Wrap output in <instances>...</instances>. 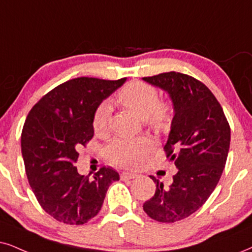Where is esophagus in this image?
Masks as SVG:
<instances>
[{
	"label": "esophagus",
	"mask_w": 252,
	"mask_h": 252,
	"mask_svg": "<svg viewBox=\"0 0 252 252\" xmlns=\"http://www.w3.org/2000/svg\"><path fill=\"white\" fill-rule=\"evenodd\" d=\"M137 177L136 173H131V172H123L121 174V179L122 180H129V179H135Z\"/></svg>",
	"instance_id": "34e87169"
}]
</instances>
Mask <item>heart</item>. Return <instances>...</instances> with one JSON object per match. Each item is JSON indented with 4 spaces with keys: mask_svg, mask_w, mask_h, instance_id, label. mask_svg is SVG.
Instances as JSON below:
<instances>
[{
    "mask_svg": "<svg viewBox=\"0 0 252 252\" xmlns=\"http://www.w3.org/2000/svg\"><path fill=\"white\" fill-rule=\"evenodd\" d=\"M119 102L132 111L141 120H145L155 128H163L171 117V107L167 103L159 102V95L156 88L141 81L130 82L121 89L117 96ZM110 107L102 103L95 110L93 129L96 135L103 136L109 131ZM155 142L148 137L139 138H115L108 143L104 154L111 163L124 167L138 166L155 150Z\"/></svg>",
    "mask_w": 252,
    "mask_h": 252,
    "instance_id": "obj_1",
    "label": "heart"
}]
</instances>
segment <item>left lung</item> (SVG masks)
Returning a JSON list of instances; mask_svg holds the SVG:
<instances>
[{"instance_id": "8db88e82", "label": "left lung", "mask_w": 252, "mask_h": 252, "mask_svg": "<svg viewBox=\"0 0 252 252\" xmlns=\"http://www.w3.org/2000/svg\"><path fill=\"white\" fill-rule=\"evenodd\" d=\"M143 80L163 89L173 104L166 157L178 172L164 187L155 177L156 193L143 209L158 222L189 218L207 201L223 172L230 145V126L214 94L193 76L167 72Z\"/></svg>"}]
</instances>
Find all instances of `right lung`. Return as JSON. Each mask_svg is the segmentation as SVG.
<instances>
[{"label":"right lung","mask_w":252,"mask_h":252,"mask_svg":"<svg viewBox=\"0 0 252 252\" xmlns=\"http://www.w3.org/2000/svg\"><path fill=\"white\" fill-rule=\"evenodd\" d=\"M126 79L76 78L57 86L30 110L21 137L25 172L41 208L66 224H85L97 215L113 181L111 167L93 179L74 164L79 150L93 138V117L101 102Z\"/></svg>","instance_id":"obj_1"}]
</instances>
